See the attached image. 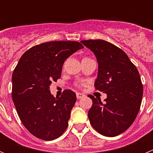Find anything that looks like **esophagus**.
<instances>
[{
  "label": "esophagus",
  "instance_id": "obj_1",
  "mask_svg": "<svg viewBox=\"0 0 153 153\" xmlns=\"http://www.w3.org/2000/svg\"><path fill=\"white\" fill-rule=\"evenodd\" d=\"M85 95H83V93H76V97H77V99H81L83 98V97H84Z\"/></svg>",
  "mask_w": 153,
  "mask_h": 153
}]
</instances>
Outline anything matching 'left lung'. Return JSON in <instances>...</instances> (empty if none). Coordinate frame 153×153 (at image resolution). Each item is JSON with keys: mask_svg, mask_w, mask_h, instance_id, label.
<instances>
[{"mask_svg": "<svg viewBox=\"0 0 153 153\" xmlns=\"http://www.w3.org/2000/svg\"><path fill=\"white\" fill-rule=\"evenodd\" d=\"M93 51L98 62L96 90L106 93L100 98L90 95L93 106L88 112L92 126L99 133L113 137L125 132L140 111L143 87L139 71L123 51L102 40H81Z\"/></svg>", "mask_w": 153, "mask_h": 153, "instance_id": "1", "label": "left lung"}]
</instances>
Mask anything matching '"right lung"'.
<instances>
[{"instance_id":"add662e5","label":"right lung","mask_w":153,"mask_h":153,"mask_svg":"<svg viewBox=\"0 0 153 153\" xmlns=\"http://www.w3.org/2000/svg\"><path fill=\"white\" fill-rule=\"evenodd\" d=\"M83 46L76 41H51L30 48L22 55L12 75V99L20 120L40 140H55L68 126L76 100L66 90L55 98L50 86L61 76L66 59Z\"/></svg>"}]
</instances>
